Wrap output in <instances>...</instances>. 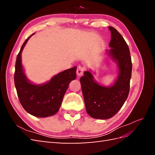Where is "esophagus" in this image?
Here are the masks:
<instances>
[{
	"label": "esophagus",
	"mask_w": 155,
	"mask_h": 155,
	"mask_svg": "<svg viewBox=\"0 0 155 155\" xmlns=\"http://www.w3.org/2000/svg\"><path fill=\"white\" fill-rule=\"evenodd\" d=\"M84 71H85V68L82 66H79L77 68L76 74L78 76H81V75L83 74Z\"/></svg>",
	"instance_id": "obj_1"
}]
</instances>
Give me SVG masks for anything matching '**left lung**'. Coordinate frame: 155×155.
Wrapping results in <instances>:
<instances>
[{
  "instance_id": "1",
  "label": "left lung",
  "mask_w": 155,
  "mask_h": 155,
  "mask_svg": "<svg viewBox=\"0 0 155 155\" xmlns=\"http://www.w3.org/2000/svg\"><path fill=\"white\" fill-rule=\"evenodd\" d=\"M111 39L108 54L118 64V76L110 87L99 85L90 71L80 78L86 110L92 118L105 120L112 118L124 104L128 97L132 73L130 51L124 37L114 28L109 26Z\"/></svg>"
}]
</instances>
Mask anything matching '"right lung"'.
Here are the masks:
<instances>
[{"mask_svg": "<svg viewBox=\"0 0 155 155\" xmlns=\"http://www.w3.org/2000/svg\"><path fill=\"white\" fill-rule=\"evenodd\" d=\"M32 35L26 39L17 55L14 82L18 100L25 110L35 117L45 118L58 112L69 83L76 78L77 68L74 67L60 72L43 85L30 83L23 70L21 52Z\"/></svg>", "mask_w": 155, "mask_h": 155, "instance_id": "1", "label": "right lung"}]
</instances>
